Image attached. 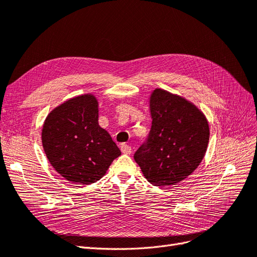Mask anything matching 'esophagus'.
I'll use <instances>...</instances> for the list:
<instances>
[{"instance_id": "34e87169", "label": "esophagus", "mask_w": 257, "mask_h": 257, "mask_svg": "<svg viewBox=\"0 0 257 257\" xmlns=\"http://www.w3.org/2000/svg\"><path fill=\"white\" fill-rule=\"evenodd\" d=\"M120 151L123 154H127V155H130L131 152H133V151H131V146L128 145V144H124V143H122L120 145Z\"/></svg>"}]
</instances>
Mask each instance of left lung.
<instances>
[{
  "mask_svg": "<svg viewBox=\"0 0 257 257\" xmlns=\"http://www.w3.org/2000/svg\"><path fill=\"white\" fill-rule=\"evenodd\" d=\"M150 109V134L134 157L151 184L174 185L192 174L203 159L209 123L196 105L159 88L152 92Z\"/></svg>",
  "mask_w": 257,
  "mask_h": 257,
  "instance_id": "obj_1",
  "label": "left lung"
}]
</instances>
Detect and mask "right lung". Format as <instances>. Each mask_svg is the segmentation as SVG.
Returning <instances> with one entry per match:
<instances>
[{
    "label": "right lung",
    "mask_w": 257,
    "mask_h": 257,
    "mask_svg": "<svg viewBox=\"0 0 257 257\" xmlns=\"http://www.w3.org/2000/svg\"><path fill=\"white\" fill-rule=\"evenodd\" d=\"M98 118V101L92 94L65 101L46 117L43 148L50 165L65 180L92 184L121 154Z\"/></svg>",
    "instance_id": "add662e5"
}]
</instances>
